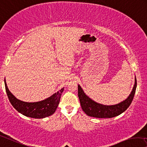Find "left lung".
<instances>
[{"instance_id":"1","label":"left lung","mask_w":147,"mask_h":147,"mask_svg":"<svg viewBox=\"0 0 147 147\" xmlns=\"http://www.w3.org/2000/svg\"><path fill=\"white\" fill-rule=\"evenodd\" d=\"M136 88L137 80L136 78L134 86L129 97L125 101L115 105H104L97 103L94 101L84 94L80 85L78 86V95L80 102L81 107L88 116L99 118H110L118 116L124 113L129 107L134 99Z\"/></svg>"}]
</instances>
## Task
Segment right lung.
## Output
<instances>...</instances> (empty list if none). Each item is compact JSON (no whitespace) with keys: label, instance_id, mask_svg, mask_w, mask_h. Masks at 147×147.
Here are the masks:
<instances>
[{"label":"right lung","instance_id":"right-lung-1","mask_svg":"<svg viewBox=\"0 0 147 147\" xmlns=\"http://www.w3.org/2000/svg\"><path fill=\"white\" fill-rule=\"evenodd\" d=\"M4 84L6 94L11 105L22 115L34 118H43L53 115L56 111L57 107L59 103L61 95L64 90V88H62L59 92L43 101L34 103H28L20 101L15 97L14 95L11 94V93L9 91L5 80Z\"/></svg>","mask_w":147,"mask_h":147}]
</instances>
